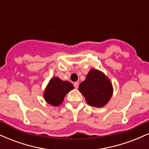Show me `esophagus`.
Instances as JSON below:
<instances>
[{"instance_id": "esophagus-1", "label": "esophagus", "mask_w": 149, "mask_h": 149, "mask_svg": "<svg viewBox=\"0 0 149 149\" xmlns=\"http://www.w3.org/2000/svg\"><path fill=\"white\" fill-rule=\"evenodd\" d=\"M73 85H74L75 88H78V86H79V83L78 82H75L74 83H73Z\"/></svg>"}]
</instances>
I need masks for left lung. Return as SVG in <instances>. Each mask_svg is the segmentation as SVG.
<instances>
[{
	"instance_id": "obj_1",
	"label": "left lung",
	"mask_w": 149,
	"mask_h": 149,
	"mask_svg": "<svg viewBox=\"0 0 149 149\" xmlns=\"http://www.w3.org/2000/svg\"><path fill=\"white\" fill-rule=\"evenodd\" d=\"M79 91L91 107H102L106 105L113 94L110 80L103 73L91 69L86 78L79 85Z\"/></svg>"
}]
</instances>
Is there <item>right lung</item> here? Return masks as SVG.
<instances>
[{"label": "right lung", "instance_id": "right-lung-1", "mask_svg": "<svg viewBox=\"0 0 149 149\" xmlns=\"http://www.w3.org/2000/svg\"><path fill=\"white\" fill-rule=\"evenodd\" d=\"M73 89L69 81H63L59 78H53L44 92V98L47 103L57 107L62 103L66 94Z\"/></svg>", "mask_w": 149, "mask_h": 149}]
</instances>
